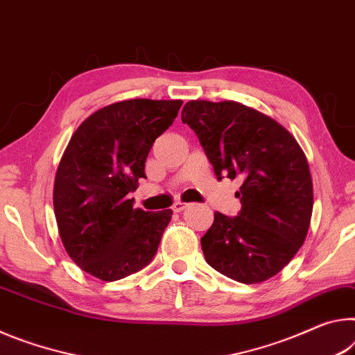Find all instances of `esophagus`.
<instances>
[{
  "mask_svg": "<svg viewBox=\"0 0 355 355\" xmlns=\"http://www.w3.org/2000/svg\"><path fill=\"white\" fill-rule=\"evenodd\" d=\"M187 206H189L187 202H184V201H174V202H173V206H171V209H173L174 212H182L184 209L187 207Z\"/></svg>",
  "mask_w": 355,
  "mask_h": 355,
  "instance_id": "esophagus-1",
  "label": "esophagus"
}]
</instances>
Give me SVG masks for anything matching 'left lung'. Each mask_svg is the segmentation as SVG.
Instances as JSON below:
<instances>
[{"mask_svg":"<svg viewBox=\"0 0 355 355\" xmlns=\"http://www.w3.org/2000/svg\"><path fill=\"white\" fill-rule=\"evenodd\" d=\"M181 119L198 135L218 181L242 182L239 216L216 212L201 237L207 264L239 283L269 280L310 228L313 181L304 150L280 123L234 101H190Z\"/></svg>","mask_w":355,"mask_h":355,"instance_id":"left-lung-1","label":"left lung"}]
</instances>
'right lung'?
<instances>
[{
    "label": "right lung",
    "mask_w": 355,
    "mask_h": 355,
    "mask_svg": "<svg viewBox=\"0 0 355 355\" xmlns=\"http://www.w3.org/2000/svg\"><path fill=\"white\" fill-rule=\"evenodd\" d=\"M181 105L150 98L116 102L73 132L56 170L53 209L62 245L86 274L121 280L154 258L173 212L135 209L129 193L146 178L149 150Z\"/></svg>",
    "instance_id": "obj_1"
}]
</instances>
